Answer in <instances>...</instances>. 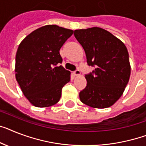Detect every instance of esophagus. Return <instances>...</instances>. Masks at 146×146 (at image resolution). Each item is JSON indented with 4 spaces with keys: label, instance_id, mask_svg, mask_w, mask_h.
<instances>
[{
    "label": "esophagus",
    "instance_id": "1",
    "mask_svg": "<svg viewBox=\"0 0 146 146\" xmlns=\"http://www.w3.org/2000/svg\"><path fill=\"white\" fill-rule=\"evenodd\" d=\"M74 74H75L76 76H79L80 74V70H79V69H76L75 71H74Z\"/></svg>",
    "mask_w": 146,
    "mask_h": 146
}]
</instances>
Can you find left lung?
<instances>
[{
    "instance_id": "8db88e82",
    "label": "left lung",
    "mask_w": 146,
    "mask_h": 146,
    "mask_svg": "<svg viewBox=\"0 0 146 146\" xmlns=\"http://www.w3.org/2000/svg\"><path fill=\"white\" fill-rule=\"evenodd\" d=\"M74 35L85 50L88 65L96 67L85 78L81 102L93 108H107L117 102L129 81L127 49L120 39L100 27L75 30Z\"/></svg>"
}]
</instances>
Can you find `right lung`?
<instances>
[{
    "label": "right lung",
    "mask_w": 146,
    "mask_h": 146,
    "mask_svg": "<svg viewBox=\"0 0 146 146\" xmlns=\"http://www.w3.org/2000/svg\"><path fill=\"white\" fill-rule=\"evenodd\" d=\"M73 31L57 25L35 30L19 44L15 56V78L33 105L48 108L60 101L71 72L62 66L60 49Z\"/></svg>",
    "instance_id": "obj_1"
}]
</instances>
